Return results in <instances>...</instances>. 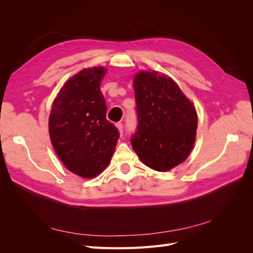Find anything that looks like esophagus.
<instances>
[{"label":"esophagus","instance_id":"34e87169","mask_svg":"<svg viewBox=\"0 0 253 253\" xmlns=\"http://www.w3.org/2000/svg\"><path fill=\"white\" fill-rule=\"evenodd\" d=\"M116 126H117V128H118V131H119V134H120V136H122V134H124V125L122 124H117L116 125Z\"/></svg>","mask_w":253,"mask_h":253}]
</instances>
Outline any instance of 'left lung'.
<instances>
[{
    "instance_id": "left-lung-1",
    "label": "left lung",
    "mask_w": 253,
    "mask_h": 253,
    "mask_svg": "<svg viewBox=\"0 0 253 253\" xmlns=\"http://www.w3.org/2000/svg\"><path fill=\"white\" fill-rule=\"evenodd\" d=\"M137 132L132 148L141 162L158 172L185 162L196 138L194 104L172 78L163 73L141 71L133 79Z\"/></svg>"
}]
</instances>
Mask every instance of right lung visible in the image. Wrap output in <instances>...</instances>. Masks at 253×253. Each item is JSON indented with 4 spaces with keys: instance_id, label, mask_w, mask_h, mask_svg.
<instances>
[{
    "instance_id": "add662e5",
    "label": "right lung",
    "mask_w": 253,
    "mask_h": 253,
    "mask_svg": "<svg viewBox=\"0 0 253 253\" xmlns=\"http://www.w3.org/2000/svg\"><path fill=\"white\" fill-rule=\"evenodd\" d=\"M104 66L83 68L61 87L51 104L48 132L56 154L66 169L93 178L110 164L119 138L106 119L100 84Z\"/></svg>"
}]
</instances>
